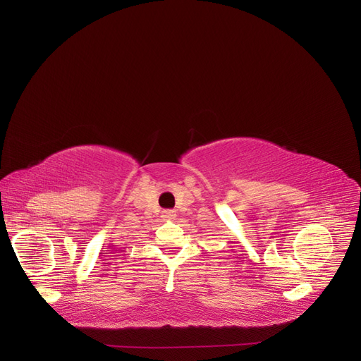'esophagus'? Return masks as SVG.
<instances>
[{
  "label": "esophagus",
  "instance_id": "esophagus-1",
  "mask_svg": "<svg viewBox=\"0 0 361 361\" xmlns=\"http://www.w3.org/2000/svg\"><path fill=\"white\" fill-rule=\"evenodd\" d=\"M163 218L166 219V221H173L176 218V210H173V209H166V210H163Z\"/></svg>",
  "mask_w": 361,
  "mask_h": 361
}]
</instances>
